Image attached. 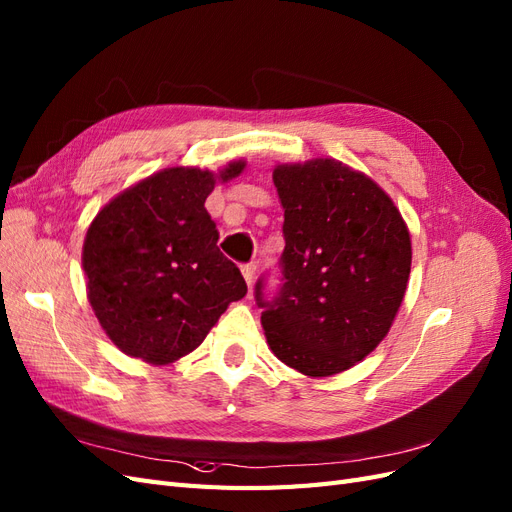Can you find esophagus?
I'll use <instances>...</instances> for the list:
<instances>
[{
    "instance_id": "1",
    "label": "esophagus",
    "mask_w": 512,
    "mask_h": 512,
    "mask_svg": "<svg viewBox=\"0 0 512 512\" xmlns=\"http://www.w3.org/2000/svg\"><path fill=\"white\" fill-rule=\"evenodd\" d=\"M240 270H242V276H244V281L248 283V285H253V281H255V272H257V264H242L240 266Z\"/></svg>"
}]
</instances>
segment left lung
Instances as JSON below:
<instances>
[{
	"mask_svg": "<svg viewBox=\"0 0 512 512\" xmlns=\"http://www.w3.org/2000/svg\"><path fill=\"white\" fill-rule=\"evenodd\" d=\"M285 210L281 285L268 274L255 302L272 352L326 377L354 367L382 341L405 296L412 244L399 210L367 175L319 158L274 169Z\"/></svg>",
	"mask_w": 512,
	"mask_h": 512,
	"instance_id": "1",
	"label": "left lung"
}]
</instances>
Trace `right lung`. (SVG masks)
<instances>
[{
    "label": "right lung",
    "instance_id": "right-lung-1",
    "mask_svg": "<svg viewBox=\"0 0 512 512\" xmlns=\"http://www.w3.org/2000/svg\"><path fill=\"white\" fill-rule=\"evenodd\" d=\"M244 169L231 163L227 182ZM216 175L173 167L128 188L98 212L83 244L87 296L124 354L167 364L206 339L229 302L246 296L206 210Z\"/></svg>",
    "mask_w": 512,
    "mask_h": 512
}]
</instances>
